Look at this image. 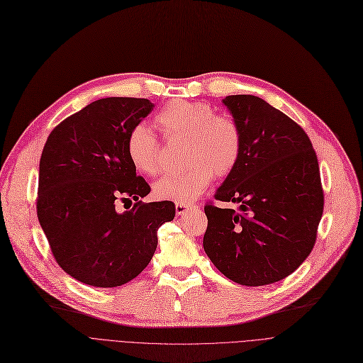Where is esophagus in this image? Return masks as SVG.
<instances>
[{
    "label": "esophagus",
    "instance_id": "34e87169",
    "mask_svg": "<svg viewBox=\"0 0 363 363\" xmlns=\"http://www.w3.org/2000/svg\"><path fill=\"white\" fill-rule=\"evenodd\" d=\"M193 208H196V204H188V203H177L175 204V211L178 215H185L188 212H191Z\"/></svg>",
    "mask_w": 363,
    "mask_h": 363
}]
</instances>
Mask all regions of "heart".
Segmentation results:
<instances>
[{"label": "heart", "instance_id": "obj_1", "mask_svg": "<svg viewBox=\"0 0 363 363\" xmlns=\"http://www.w3.org/2000/svg\"><path fill=\"white\" fill-rule=\"evenodd\" d=\"M156 123L169 141H185L184 160L189 166L174 172L155 184V194L162 200L189 203L218 178L230 175L240 162L242 130L238 122L219 114L201 101L178 100L166 104ZM162 145L156 133L138 123L126 140L128 157L141 174L156 177L162 170Z\"/></svg>", "mask_w": 363, "mask_h": 363}]
</instances>
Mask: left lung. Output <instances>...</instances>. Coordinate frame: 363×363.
<instances>
[{"label":"left lung","instance_id":"1","mask_svg":"<svg viewBox=\"0 0 363 363\" xmlns=\"http://www.w3.org/2000/svg\"><path fill=\"white\" fill-rule=\"evenodd\" d=\"M223 104L241 126L242 151L215 199L240 211L206 203L203 247L226 278L259 287L293 274L313 249L323 212L319 164L308 133L287 114L255 95Z\"/></svg>","mask_w":363,"mask_h":363}]
</instances>
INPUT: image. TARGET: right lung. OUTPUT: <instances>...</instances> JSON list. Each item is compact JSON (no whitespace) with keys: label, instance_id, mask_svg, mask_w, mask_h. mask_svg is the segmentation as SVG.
Wrapping results in <instances>:
<instances>
[{"label":"right lung","instance_id":"1","mask_svg":"<svg viewBox=\"0 0 363 363\" xmlns=\"http://www.w3.org/2000/svg\"><path fill=\"white\" fill-rule=\"evenodd\" d=\"M155 104L110 97L57 125L40 160L36 213L60 268L92 287H119L138 277L157 249V230L175 218L172 201L144 203L126 140ZM136 201L119 214L117 201ZM130 207V206H129Z\"/></svg>","mask_w":363,"mask_h":363}]
</instances>
